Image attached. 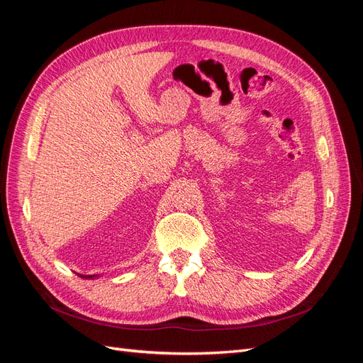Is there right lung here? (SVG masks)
<instances>
[{
  "mask_svg": "<svg viewBox=\"0 0 363 363\" xmlns=\"http://www.w3.org/2000/svg\"><path fill=\"white\" fill-rule=\"evenodd\" d=\"M80 277H83V279H94V277H96V276H83V274H82Z\"/></svg>",
  "mask_w": 363,
  "mask_h": 363,
  "instance_id": "1",
  "label": "right lung"
}]
</instances>
